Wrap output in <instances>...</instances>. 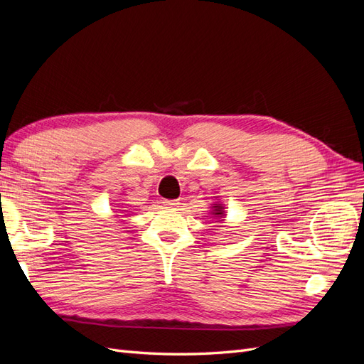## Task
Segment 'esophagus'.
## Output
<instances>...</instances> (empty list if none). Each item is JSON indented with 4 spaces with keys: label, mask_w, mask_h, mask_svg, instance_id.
Segmentation results:
<instances>
[{
    "label": "esophagus",
    "mask_w": 364,
    "mask_h": 364,
    "mask_svg": "<svg viewBox=\"0 0 364 364\" xmlns=\"http://www.w3.org/2000/svg\"><path fill=\"white\" fill-rule=\"evenodd\" d=\"M162 203H164L165 208H168V209H176V208H178V205H179L178 200H164Z\"/></svg>",
    "instance_id": "1"
}]
</instances>
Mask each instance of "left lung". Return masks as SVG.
Returning a JSON list of instances; mask_svg holds the SVG:
<instances>
[{
  "label": "left lung",
  "instance_id": "8db88e82",
  "mask_svg": "<svg viewBox=\"0 0 364 364\" xmlns=\"http://www.w3.org/2000/svg\"><path fill=\"white\" fill-rule=\"evenodd\" d=\"M211 213H213V215L217 217V218H223V217L226 215V214H225V208H223L222 203H214ZM220 222H222V220H220Z\"/></svg>",
  "mask_w": 364,
  "mask_h": 364
}]
</instances>
